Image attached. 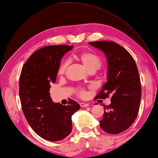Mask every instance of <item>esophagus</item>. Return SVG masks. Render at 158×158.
I'll return each mask as SVG.
<instances>
[{"label": "esophagus", "instance_id": "1", "mask_svg": "<svg viewBox=\"0 0 158 158\" xmlns=\"http://www.w3.org/2000/svg\"><path fill=\"white\" fill-rule=\"evenodd\" d=\"M80 106L81 107H85L89 106V103H80Z\"/></svg>", "mask_w": 158, "mask_h": 158}]
</instances>
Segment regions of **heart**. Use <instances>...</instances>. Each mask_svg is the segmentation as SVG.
I'll return each instance as SVG.
<instances>
[{
	"mask_svg": "<svg viewBox=\"0 0 158 158\" xmlns=\"http://www.w3.org/2000/svg\"><path fill=\"white\" fill-rule=\"evenodd\" d=\"M74 58L81 62L84 67L89 72H95L101 67L102 61L100 57L92 52H84L74 55ZM68 66L67 61H64L58 69L57 73L60 76L64 74ZM77 92L81 96H85V92L82 89H78Z\"/></svg>",
	"mask_w": 158,
	"mask_h": 158,
	"instance_id": "b5f03b06",
	"label": "heart"
}]
</instances>
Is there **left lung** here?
Segmentation results:
<instances>
[{
    "instance_id": "8db88e82",
    "label": "left lung",
    "mask_w": 158,
    "mask_h": 158,
    "mask_svg": "<svg viewBox=\"0 0 158 158\" xmlns=\"http://www.w3.org/2000/svg\"><path fill=\"white\" fill-rule=\"evenodd\" d=\"M89 44L103 52L107 62V81L96 98L104 99L110 95L111 103L104 106L100 126L107 133L118 134L131 126L139 112L142 89L136 63L125 48L113 41Z\"/></svg>"
}]
</instances>
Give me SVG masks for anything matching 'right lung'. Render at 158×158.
<instances>
[{
	"label": "right lung",
	"mask_w": 158,
	"mask_h": 158,
	"mask_svg": "<svg viewBox=\"0 0 158 158\" xmlns=\"http://www.w3.org/2000/svg\"><path fill=\"white\" fill-rule=\"evenodd\" d=\"M73 48L48 46L37 50L25 63L19 78V96L27 123L39 136L51 142L71 133L72 115L81 109L73 100L69 106L53 103L49 93L50 84L56 81L61 59Z\"/></svg>",
	"instance_id": "add662e5"
}]
</instances>
